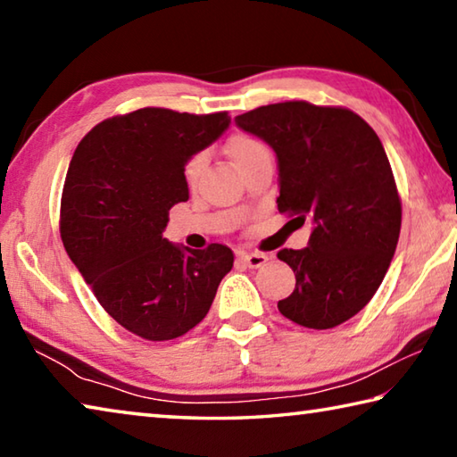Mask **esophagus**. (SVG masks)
<instances>
[{
	"mask_svg": "<svg viewBox=\"0 0 457 457\" xmlns=\"http://www.w3.org/2000/svg\"><path fill=\"white\" fill-rule=\"evenodd\" d=\"M239 260H242L247 268H260L264 266L270 258L268 253H262V252H242L239 253Z\"/></svg>",
	"mask_w": 457,
	"mask_h": 457,
	"instance_id": "obj_1",
	"label": "esophagus"
}]
</instances>
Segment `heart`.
<instances>
[{
    "label": "heart",
    "instance_id": "1",
    "mask_svg": "<svg viewBox=\"0 0 457 457\" xmlns=\"http://www.w3.org/2000/svg\"><path fill=\"white\" fill-rule=\"evenodd\" d=\"M228 151H229L231 161L236 163V167H242L244 163H247V161L262 157V154H270L268 146L264 143H260L258 138L244 137V135H237L231 138L228 145ZM204 163H205V154H201V153L187 161V165H185V169H183L185 183L193 185L197 181L201 169H204Z\"/></svg>",
    "mask_w": 457,
    "mask_h": 457
}]
</instances>
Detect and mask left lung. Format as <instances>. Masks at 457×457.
I'll return each mask as SVG.
<instances>
[{"mask_svg":"<svg viewBox=\"0 0 457 457\" xmlns=\"http://www.w3.org/2000/svg\"><path fill=\"white\" fill-rule=\"evenodd\" d=\"M236 125L276 153L278 210L312 223L306 247L278 252L296 274L278 311L306 328L338 327L373 298L397 247L401 201L381 141L353 111L304 100L260 106Z\"/></svg>","mask_w":457,"mask_h":457,"instance_id":"obj_1","label":"left lung"}]
</instances>
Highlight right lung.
Here are the masks:
<instances>
[{
	"label": "right lung",
	"instance_id": "1",
	"mask_svg": "<svg viewBox=\"0 0 457 457\" xmlns=\"http://www.w3.org/2000/svg\"><path fill=\"white\" fill-rule=\"evenodd\" d=\"M228 112L169 108L103 120L76 146L60 234L100 306L146 340H171L205 319L231 266L228 245L191 250L163 237L169 210L189 199L183 169L226 133Z\"/></svg>",
	"mask_w": 457,
	"mask_h": 457
}]
</instances>
